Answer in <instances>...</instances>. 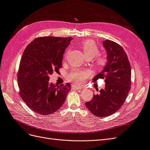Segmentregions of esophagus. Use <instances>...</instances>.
<instances>
[{"label":"esophagus","instance_id":"1","mask_svg":"<svg viewBox=\"0 0 150 150\" xmlns=\"http://www.w3.org/2000/svg\"><path fill=\"white\" fill-rule=\"evenodd\" d=\"M72 87L73 88H74L75 89H77V90H78V89H81L83 88L82 87H81V86H76V85H75V84H72Z\"/></svg>","mask_w":150,"mask_h":150}]
</instances>
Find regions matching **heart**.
Masks as SVG:
<instances>
[{"label": "heart", "mask_w": 150, "mask_h": 150, "mask_svg": "<svg viewBox=\"0 0 150 150\" xmlns=\"http://www.w3.org/2000/svg\"><path fill=\"white\" fill-rule=\"evenodd\" d=\"M80 46L81 49H82L84 56L86 58L91 59L97 56L94 59V63L97 68H98V69H103L106 66L107 63L106 58L103 56H98L99 54V49L96 46V44L93 41L90 40H84V41H83L81 43ZM69 51V49H67L64 55V59L66 58ZM90 75L91 73L88 71L74 69L68 74L67 78L69 81L74 82L76 84H83L86 80L90 76Z\"/></svg>", "instance_id": "1"}]
</instances>
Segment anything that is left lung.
Here are the masks:
<instances>
[{
    "label": "left lung",
    "instance_id": "8db88e82",
    "mask_svg": "<svg viewBox=\"0 0 150 150\" xmlns=\"http://www.w3.org/2000/svg\"><path fill=\"white\" fill-rule=\"evenodd\" d=\"M107 51L108 62L104 69L94 77V83L104 79L106 87L86 106L93 115L106 117L118 111L123 105L131 89V66L125 50L120 44L106 40L103 42Z\"/></svg>",
    "mask_w": 150,
    "mask_h": 150
}]
</instances>
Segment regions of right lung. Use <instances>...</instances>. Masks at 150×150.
I'll return each mask as SVG.
<instances>
[{"mask_svg":"<svg viewBox=\"0 0 150 150\" xmlns=\"http://www.w3.org/2000/svg\"><path fill=\"white\" fill-rule=\"evenodd\" d=\"M72 39L40 37L25 49L17 72L18 86L20 96L34 112L51 115L64 104L70 84L54 85L49 82V75L62 67L63 54Z\"/></svg>","mask_w":150,"mask_h":150,"instance_id":"1","label":"right lung"}]
</instances>
